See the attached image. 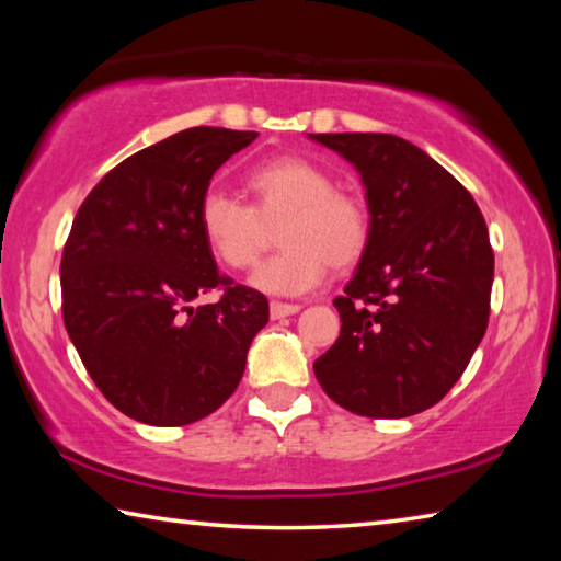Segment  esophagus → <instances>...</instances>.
Listing matches in <instances>:
<instances>
[{
  "label": "esophagus",
  "mask_w": 561,
  "mask_h": 561,
  "mask_svg": "<svg viewBox=\"0 0 561 561\" xmlns=\"http://www.w3.org/2000/svg\"><path fill=\"white\" fill-rule=\"evenodd\" d=\"M299 309H301V304H289V301H272V304H270V314H272V319L291 317V314H297Z\"/></svg>",
  "instance_id": "1"
}]
</instances>
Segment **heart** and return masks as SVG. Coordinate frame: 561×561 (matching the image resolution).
<instances>
[{"label":"heart","mask_w":561,"mask_h":561,"mask_svg":"<svg viewBox=\"0 0 561 561\" xmlns=\"http://www.w3.org/2000/svg\"><path fill=\"white\" fill-rule=\"evenodd\" d=\"M250 207L225 190L210 187L197 205V225L210 252L230 270L257 262L264 222L284 217L277 240L284 247L252 274L254 289L294 297L314 289L329 267H348L368 244L371 217L358 197L334 190L324 168L299 156L272 158L250 170Z\"/></svg>","instance_id":"1"}]
</instances>
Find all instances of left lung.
<instances>
[{"label": "left lung", "mask_w": 561, "mask_h": 561, "mask_svg": "<svg viewBox=\"0 0 561 561\" xmlns=\"http://www.w3.org/2000/svg\"><path fill=\"white\" fill-rule=\"evenodd\" d=\"M360 175L371 234L344 297L341 334L314 360L331 401L408 417L450 391L490 317L495 254L485 217L448 170L391 133H309Z\"/></svg>", "instance_id": "1"}]
</instances>
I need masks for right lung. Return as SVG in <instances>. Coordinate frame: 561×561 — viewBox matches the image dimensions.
<instances>
[{
	"instance_id": "obj_1",
	"label": "right lung",
	"mask_w": 561,
	"mask_h": 561,
	"mask_svg": "<svg viewBox=\"0 0 561 561\" xmlns=\"http://www.w3.org/2000/svg\"><path fill=\"white\" fill-rule=\"evenodd\" d=\"M257 136L180 130L113 168L76 213L64 324L99 391L133 421L173 428L217 411L270 321L264 294L217 272L197 225L215 170ZM220 286V302L194 307Z\"/></svg>"
}]
</instances>
